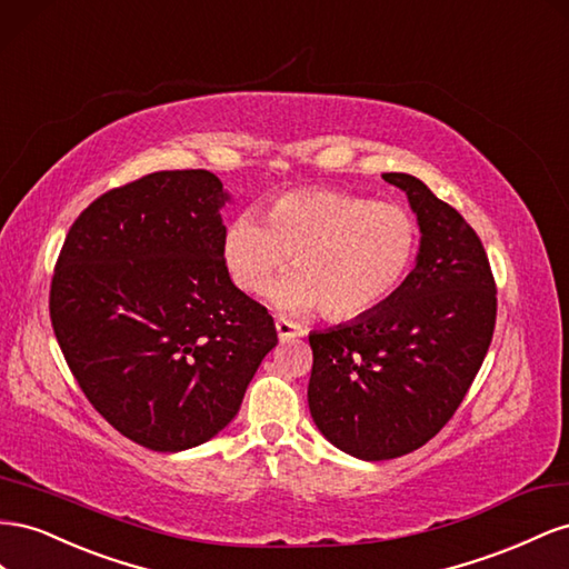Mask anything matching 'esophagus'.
I'll use <instances>...</instances> for the list:
<instances>
[{"label":"esophagus","mask_w":569,"mask_h":569,"mask_svg":"<svg viewBox=\"0 0 569 569\" xmlns=\"http://www.w3.org/2000/svg\"><path fill=\"white\" fill-rule=\"evenodd\" d=\"M276 333H279L281 343H288V340H296L305 336V329L296 321H288V319H276Z\"/></svg>","instance_id":"esophagus-1"}]
</instances>
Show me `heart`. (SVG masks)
Masks as SVG:
<instances>
[{
	"label": "heart",
	"mask_w": 569,
	"mask_h": 569,
	"mask_svg": "<svg viewBox=\"0 0 569 569\" xmlns=\"http://www.w3.org/2000/svg\"><path fill=\"white\" fill-rule=\"evenodd\" d=\"M419 223L410 209L346 190H296L276 198L262 217H236L223 231L221 259L238 290L257 296L288 259L296 273L271 288L288 315L321 307L355 319L391 300L417 262Z\"/></svg>",
	"instance_id": "1"
}]
</instances>
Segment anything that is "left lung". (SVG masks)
<instances>
[{
  "instance_id": "1",
  "label": "left lung",
  "mask_w": 569,
  "mask_h": 569,
  "mask_svg": "<svg viewBox=\"0 0 569 569\" xmlns=\"http://www.w3.org/2000/svg\"><path fill=\"white\" fill-rule=\"evenodd\" d=\"M408 194L419 254L379 310L312 331L307 402L321 436L357 460L400 458L446 427L472 386L496 327V283L456 209L410 173H383Z\"/></svg>"
}]
</instances>
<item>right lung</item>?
Instances as JSON below:
<instances>
[{"label":"right lung","mask_w":569,"mask_h":569,"mask_svg":"<svg viewBox=\"0 0 569 569\" xmlns=\"http://www.w3.org/2000/svg\"><path fill=\"white\" fill-rule=\"evenodd\" d=\"M226 202L212 171L142 176L76 219L54 269L52 327L78 386L157 452L214 438L279 343L223 267Z\"/></svg>","instance_id":"1"}]
</instances>
